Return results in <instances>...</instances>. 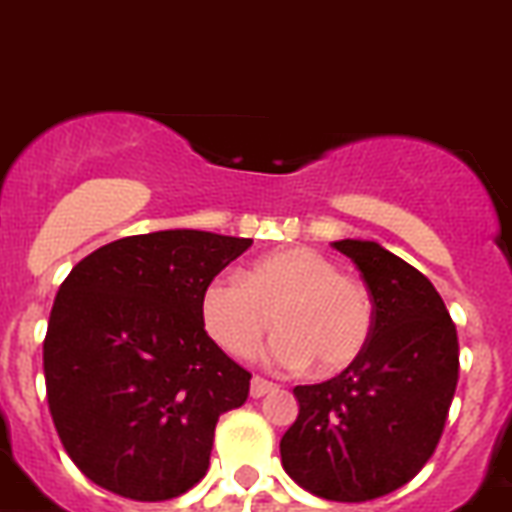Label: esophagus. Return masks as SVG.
Here are the masks:
<instances>
[{
	"mask_svg": "<svg viewBox=\"0 0 512 512\" xmlns=\"http://www.w3.org/2000/svg\"><path fill=\"white\" fill-rule=\"evenodd\" d=\"M273 390H275L273 382L262 380V377H252V382H250V395H252V398H262V395L273 393Z\"/></svg>",
	"mask_w": 512,
	"mask_h": 512,
	"instance_id": "1",
	"label": "esophagus"
}]
</instances>
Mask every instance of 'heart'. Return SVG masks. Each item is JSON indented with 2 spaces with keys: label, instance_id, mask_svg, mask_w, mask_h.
Here are the masks:
<instances>
[{
  "label": "heart",
  "instance_id": "b5f03b06",
  "mask_svg": "<svg viewBox=\"0 0 512 512\" xmlns=\"http://www.w3.org/2000/svg\"><path fill=\"white\" fill-rule=\"evenodd\" d=\"M199 313L206 334L234 357H250L275 321L280 334L267 359L280 370L313 365L321 375L352 365L375 316L365 285L311 247L260 257L242 275H216L201 290Z\"/></svg>",
  "mask_w": 512,
  "mask_h": 512
}]
</instances>
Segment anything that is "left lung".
Masks as SVG:
<instances>
[{"label":"left lung","mask_w":512,"mask_h":512,"mask_svg":"<svg viewBox=\"0 0 512 512\" xmlns=\"http://www.w3.org/2000/svg\"><path fill=\"white\" fill-rule=\"evenodd\" d=\"M334 247L370 290V339L344 372L293 390L298 418L280 439V457L303 490L362 503L411 482L434 454L457 390L459 342L416 267L372 239Z\"/></svg>","instance_id":"left-lung-1"}]
</instances>
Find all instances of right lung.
<instances>
[{
  "instance_id": "add662e5",
  "label": "right lung",
  "mask_w": 512,
  "mask_h": 512,
  "mask_svg": "<svg viewBox=\"0 0 512 512\" xmlns=\"http://www.w3.org/2000/svg\"><path fill=\"white\" fill-rule=\"evenodd\" d=\"M250 245L199 229L135 234L63 280L45 388L63 449L94 485L158 503L206 474L216 421L245 403L252 375L206 334L199 298Z\"/></svg>"
}]
</instances>
